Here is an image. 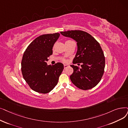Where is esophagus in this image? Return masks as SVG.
Wrapping results in <instances>:
<instances>
[{
	"label": "esophagus",
	"mask_w": 128,
	"mask_h": 128,
	"mask_svg": "<svg viewBox=\"0 0 128 128\" xmlns=\"http://www.w3.org/2000/svg\"><path fill=\"white\" fill-rule=\"evenodd\" d=\"M69 66V65H67V64H64V69H65L66 68H68Z\"/></svg>",
	"instance_id": "obj_1"
}]
</instances>
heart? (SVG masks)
I'll use <instances>...</instances> for the list:
<instances>
[{"label": "heart", "mask_w": 128, "mask_h": 128, "mask_svg": "<svg viewBox=\"0 0 128 128\" xmlns=\"http://www.w3.org/2000/svg\"><path fill=\"white\" fill-rule=\"evenodd\" d=\"M73 42L72 41H70V40H68V41H66V42L65 43H68V42ZM64 61H65V62H66V60H64Z\"/></svg>", "instance_id": "1"}]
</instances>
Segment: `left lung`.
Returning a JSON list of instances; mask_svg holds the SVG:
<instances>
[{
  "instance_id": "left-lung-1",
  "label": "left lung",
  "mask_w": 128,
  "mask_h": 128,
  "mask_svg": "<svg viewBox=\"0 0 128 128\" xmlns=\"http://www.w3.org/2000/svg\"><path fill=\"white\" fill-rule=\"evenodd\" d=\"M60 33L76 41L77 51L73 63H82L81 68L70 65L74 70L70 76L72 82L82 90L95 87L102 79L105 66L104 54L99 43L90 34L83 31L71 30Z\"/></svg>"
}]
</instances>
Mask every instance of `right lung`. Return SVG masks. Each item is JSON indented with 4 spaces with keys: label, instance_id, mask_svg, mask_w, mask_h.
Instances as JSON below:
<instances>
[{
    "label": "right lung",
    "instance_id": "1",
    "mask_svg": "<svg viewBox=\"0 0 128 128\" xmlns=\"http://www.w3.org/2000/svg\"><path fill=\"white\" fill-rule=\"evenodd\" d=\"M58 33L43 34L37 37L27 47L21 61L23 77L29 87L36 92L46 94L58 84L64 65L57 63L48 65L46 62L53 53Z\"/></svg>",
    "mask_w": 128,
    "mask_h": 128
}]
</instances>
